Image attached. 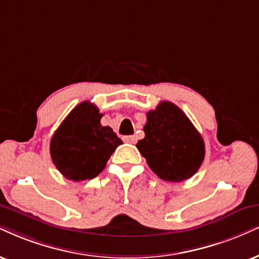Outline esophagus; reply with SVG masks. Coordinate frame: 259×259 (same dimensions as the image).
Listing matches in <instances>:
<instances>
[{"label": "esophagus", "mask_w": 259, "mask_h": 259, "mask_svg": "<svg viewBox=\"0 0 259 259\" xmlns=\"http://www.w3.org/2000/svg\"><path fill=\"white\" fill-rule=\"evenodd\" d=\"M123 140L126 143H130V144H135V143L137 142V137H135V136H126V137H123Z\"/></svg>", "instance_id": "34e87169"}]
</instances>
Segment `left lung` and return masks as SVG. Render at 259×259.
<instances>
[{"mask_svg": "<svg viewBox=\"0 0 259 259\" xmlns=\"http://www.w3.org/2000/svg\"><path fill=\"white\" fill-rule=\"evenodd\" d=\"M145 137L137 148L151 170L162 180L179 183L197 173L203 163L205 145L200 133L180 108L161 102L146 114Z\"/></svg>", "mask_w": 259, "mask_h": 259, "instance_id": "8db88e82", "label": "left lung"}]
</instances>
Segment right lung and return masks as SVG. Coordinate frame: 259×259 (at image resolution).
Returning a JSON list of instances; mask_svg holds the SVG:
<instances>
[{"label": "right lung", "mask_w": 259, "mask_h": 259, "mask_svg": "<svg viewBox=\"0 0 259 259\" xmlns=\"http://www.w3.org/2000/svg\"><path fill=\"white\" fill-rule=\"evenodd\" d=\"M102 116L94 103L81 102L54 133L50 156L60 173L69 180H91L97 177L115 149L122 144L109 126H102Z\"/></svg>", "instance_id": "obj_1"}]
</instances>
